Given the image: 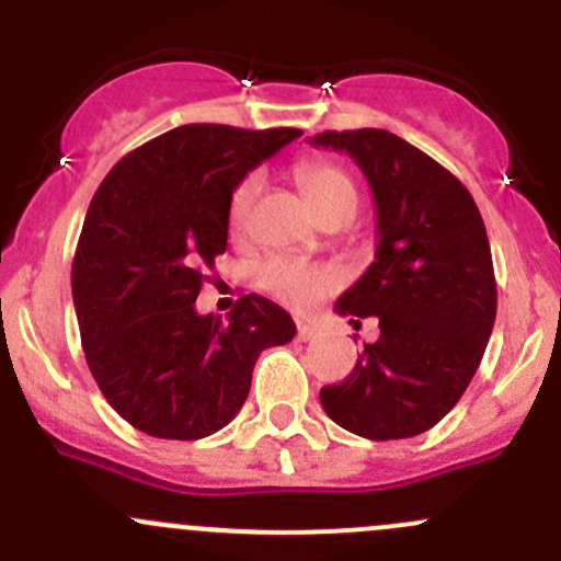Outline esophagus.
<instances>
[{"label": "esophagus", "instance_id": "1", "mask_svg": "<svg viewBox=\"0 0 561 561\" xmlns=\"http://www.w3.org/2000/svg\"><path fill=\"white\" fill-rule=\"evenodd\" d=\"M317 333H320V331H317L314 325L298 320V339H301V342H312V339H317Z\"/></svg>", "mask_w": 561, "mask_h": 561}]
</instances>
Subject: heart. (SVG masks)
Listing matches in <instances>:
<instances>
[{"instance_id": "obj_1", "label": "heart", "mask_w": 561, "mask_h": 561, "mask_svg": "<svg viewBox=\"0 0 561 561\" xmlns=\"http://www.w3.org/2000/svg\"><path fill=\"white\" fill-rule=\"evenodd\" d=\"M296 181L320 219H350L358 208V186H355L353 175L336 162H301V165H296ZM260 190H263V173L260 171L247 173L236 184L228 203L230 228L241 230L249 222V214H252ZM257 282L263 290H268L279 301L296 309H307L342 282V271L336 265L309 263L301 257H271L257 268Z\"/></svg>"}]
</instances>
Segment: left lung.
Here are the masks:
<instances>
[{"label":"left lung","instance_id":"left-lung-1","mask_svg":"<svg viewBox=\"0 0 561 561\" xmlns=\"http://www.w3.org/2000/svg\"><path fill=\"white\" fill-rule=\"evenodd\" d=\"M344 151L375 195L377 252L336 312L380 317L353 375L320 390L333 423L366 439H407L437 426L472 382L496 317L483 217L467 186L388 129L309 138Z\"/></svg>","mask_w":561,"mask_h":561}]
</instances>
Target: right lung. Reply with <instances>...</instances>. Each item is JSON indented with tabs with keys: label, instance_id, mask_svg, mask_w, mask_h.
<instances>
[{
	"label": "right lung",
	"instance_id": "obj_1",
	"mask_svg": "<svg viewBox=\"0 0 561 561\" xmlns=\"http://www.w3.org/2000/svg\"><path fill=\"white\" fill-rule=\"evenodd\" d=\"M301 129L184 124L113 165L89 203L72 260L83 353L107 404L138 432L201 439L244 407L265 347L296 322L249 293L197 314L206 268L228 249L236 184Z\"/></svg>",
	"mask_w": 561,
	"mask_h": 561
}]
</instances>
